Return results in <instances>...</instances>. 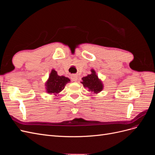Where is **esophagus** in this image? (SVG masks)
Masks as SVG:
<instances>
[{
  "instance_id": "obj_1",
  "label": "esophagus",
  "mask_w": 155,
  "mask_h": 155,
  "mask_svg": "<svg viewBox=\"0 0 155 155\" xmlns=\"http://www.w3.org/2000/svg\"><path fill=\"white\" fill-rule=\"evenodd\" d=\"M71 79L73 81H76L78 80V76L76 74H73L71 76Z\"/></svg>"
}]
</instances>
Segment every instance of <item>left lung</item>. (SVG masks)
<instances>
[{"label": "left lung", "mask_w": 155, "mask_h": 155, "mask_svg": "<svg viewBox=\"0 0 155 155\" xmlns=\"http://www.w3.org/2000/svg\"><path fill=\"white\" fill-rule=\"evenodd\" d=\"M81 83L85 88H88L89 91L94 93H99L104 88V85L100 79L98 78L94 70H91V74L82 78Z\"/></svg>", "instance_id": "8db88e82"}]
</instances>
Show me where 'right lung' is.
Returning a JSON list of instances; mask_svg holds the SVG:
<instances>
[{
  "mask_svg": "<svg viewBox=\"0 0 155 155\" xmlns=\"http://www.w3.org/2000/svg\"><path fill=\"white\" fill-rule=\"evenodd\" d=\"M70 81V79L63 76H59L55 70H51L47 81L45 83L46 91L48 94H57L64 88L66 84Z\"/></svg>",
  "mask_w": 155,
  "mask_h": 155,
  "instance_id": "obj_1",
  "label": "right lung"
}]
</instances>
